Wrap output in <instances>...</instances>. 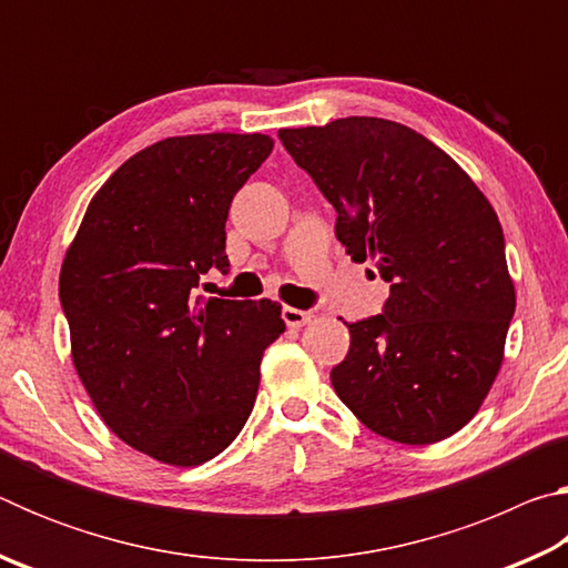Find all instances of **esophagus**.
I'll return each instance as SVG.
<instances>
[{
    "instance_id": "esophagus-1",
    "label": "esophagus",
    "mask_w": 568,
    "mask_h": 568,
    "mask_svg": "<svg viewBox=\"0 0 568 568\" xmlns=\"http://www.w3.org/2000/svg\"><path fill=\"white\" fill-rule=\"evenodd\" d=\"M313 315L307 311H297V307H283V321L285 325H291V328H301V325H305L307 321H311Z\"/></svg>"
}]
</instances>
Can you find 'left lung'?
<instances>
[{"label":"left lung","instance_id":"left-lung-1","mask_svg":"<svg viewBox=\"0 0 568 568\" xmlns=\"http://www.w3.org/2000/svg\"><path fill=\"white\" fill-rule=\"evenodd\" d=\"M335 207V237L390 293L381 315L345 323L338 398L383 438L426 446L476 416L516 311L504 230L474 180L406 124L343 118L277 132Z\"/></svg>","mask_w":568,"mask_h":568}]
</instances>
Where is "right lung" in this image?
Instances as JSON below:
<instances>
[{"mask_svg": "<svg viewBox=\"0 0 568 568\" xmlns=\"http://www.w3.org/2000/svg\"><path fill=\"white\" fill-rule=\"evenodd\" d=\"M271 150L257 132L140 150L98 190L64 255L77 376L112 434L162 464L200 466L233 444L285 331L267 297L197 295L210 267L227 273L230 203Z\"/></svg>", "mask_w": 568, "mask_h": 568, "instance_id": "1", "label": "right lung"}]
</instances>
